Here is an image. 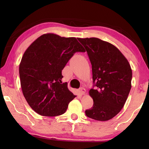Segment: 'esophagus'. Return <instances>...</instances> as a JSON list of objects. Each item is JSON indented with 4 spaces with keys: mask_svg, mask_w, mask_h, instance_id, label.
Returning a JSON list of instances; mask_svg holds the SVG:
<instances>
[{
    "mask_svg": "<svg viewBox=\"0 0 149 149\" xmlns=\"http://www.w3.org/2000/svg\"><path fill=\"white\" fill-rule=\"evenodd\" d=\"M85 92H86V90H85V88H83V87L80 88V89H79V93H80V94H81V95H85Z\"/></svg>",
    "mask_w": 149,
    "mask_h": 149,
    "instance_id": "34e87169",
    "label": "esophagus"
}]
</instances>
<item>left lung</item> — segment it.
<instances>
[{
  "instance_id": "left-lung-1",
  "label": "left lung",
  "mask_w": 149,
  "mask_h": 149,
  "mask_svg": "<svg viewBox=\"0 0 149 149\" xmlns=\"http://www.w3.org/2000/svg\"><path fill=\"white\" fill-rule=\"evenodd\" d=\"M86 49L92 65L96 89L89 91L93 107L85 110L87 117L108 121L120 112L132 88V70L117 47L102 40L77 38Z\"/></svg>"
}]
</instances>
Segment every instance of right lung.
Instances as JSON below:
<instances>
[{
  "label": "right lung",
  "instance_id": "right-lung-1",
  "mask_svg": "<svg viewBox=\"0 0 149 149\" xmlns=\"http://www.w3.org/2000/svg\"><path fill=\"white\" fill-rule=\"evenodd\" d=\"M75 37L46 33L38 37L22 56L19 74L22 93L35 112L56 116L66 111L76 96L62 84V70L76 52H85Z\"/></svg>",
  "mask_w": 149,
  "mask_h": 149
}]
</instances>
